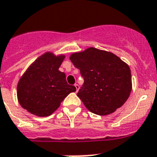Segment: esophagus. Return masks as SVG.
I'll list each match as a JSON object with an SVG mask.
<instances>
[{
    "label": "esophagus",
    "instance_id": "esophagus-1",
    "mask_svg": "<svg viewBox=\"0 0 157 157\" xmlns=\"http://www.w3.org/2000/svg\"><path fill=\"white\" fill-rule=\"evenodd\" d=\"M75 88H76V91H78V89H79V85L77 84V83H75Z\"/></svg>",
    "mask_w": 157,
    "mask_h": 157
}]
</instances>
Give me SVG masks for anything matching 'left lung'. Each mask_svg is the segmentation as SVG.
I'll return each instance as SVG.
<instances>
[{"mask_svg": "<svg viewBox=\"0 0 157 157\" xmlns=\"http://www.w3.org/2000/svg\"><path fill=\"white\" fill-rule=\"evenodd\" d=\"M84 82L77 96L89 111L108 115L124 105L132 82L129 66L112 52L89 48L70 57Z\"/></svg>", "mask_w": 157, "mask_h": 157, "instance_id": "8db88e82", "label": "left lung"}]
</instances>
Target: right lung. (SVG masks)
Listing matches in <instances>:
<instances>
[{"instance_id":"right-lung-1","label":"right lung","mask_w":157,"mask_h":157,"mask_svg":"<svg viewBox=\"0 0 157 157\" xmlns=\"http://www.w3.org/2000/svg\"><path fill=\"white\" fill-rule=\"evenodd\" d=\"M64 59V55L46 52L30 66L17 86V100L23 109L38 117L49 116L76 91L67 83L66 74L59 71Z\"/></svg>"}]
</instances>
